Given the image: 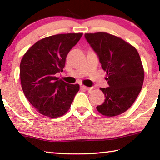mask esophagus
<instances>
[{
    "label": "esophagus",
    "mask_w": 160,
    "mask_h": 160,
    "mask_svg": "<svg viewBox=\"0 0 160 160\" xmlns=\"http://www.w3.org/2000/svg\"><path fill=\"white\" fill-rule=\"evenodd\" d=\"M80 88L83 89V90H86V91H89V90L92 89V88H89V87L85 86V85H80Z\"/></svg>",
    "instance_id": "obj_1"
}]
</instances>
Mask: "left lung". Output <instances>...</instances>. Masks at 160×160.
<instances>
[{"label":"left lung","mask_w":160,"mask_h":160,"mask_svg":"<svg viewBox=\"0 0 160 160\" xmlns=\"http://www.w3.org/2000/svg\"><path fill=\"white\" fill-rule=\"evenodd\" d=\"M85 38L107 72L109 87L96 109L103 115L117 116L131 107L142 88L144 71L138 51L125 40L107 32L85 33Z\"/></svg>","instance_id":"left-lung-1"}]
</instances>
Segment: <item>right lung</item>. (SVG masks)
<instances>
[{
  "label": "right lung",
  "mask_w": 160,
  "mask_h": 160,
  "mask_svg": "<svg viewBox=\"0 0 160 160\" xmlns=\"http://www.w3.org/2000/svg\"><path fill=\"white\" fill-rule=\"evenodd\" d=\"M82 33L58 34L33 45L20 63V79L24 96L40 114L51 118L64 115L80 89L56 77L63 72L67 56Z\"/></svg>",
  "instance_id": "1"
}]
</instances>
